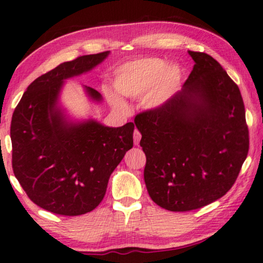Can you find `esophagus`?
Masks as SVG:
<instances>
[{"label":"esophagus","mask_w":263,"mask_h":263,"mask_svg":"<svg viewBox=\"0 0 263 263\" xmlns=\"http://www.w3.org/2000/svg\"><path fill=\"white\" fill-rule=\"evenodd\" d=\"M140 138H141L140 132L138 130H135V132H133V140H135V145H138L139 144Z\"/></svg>","instance_id":"34e87169"}]
</instances>
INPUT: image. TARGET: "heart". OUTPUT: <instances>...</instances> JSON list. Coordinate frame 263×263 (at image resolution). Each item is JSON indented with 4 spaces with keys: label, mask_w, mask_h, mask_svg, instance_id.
I'll use <instances>...</instances> for the list:
<instances>
[{
    "label": "heart",
    "mask_w": 263,
    "mask_h": 263,
    "mask_svg": "<svg viewBox=\"0 0 263 263\" xmlns=\"http://www.w3.org/2000/svg\"><path fill=\"white\" fill-rule=\"evenodd\" d=\"M182 70L177 64L167 65L159 58H144L119 66L115 72L114 87L117 92L130 98L143 97L148 109L162 105L181 84ZM112 105L122 107L123 102L115 92L106 90Z\"/></svg>",
    "instance_id": "heart-1"
}]
</instances>
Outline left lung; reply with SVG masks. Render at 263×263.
<instances>
[{
  "label": "left lung",
  "instance_id": "8db88e82",
  "mask_svg": "<svg viewBox=\"0 0 263 263\" xmlns=\"http://www.w3.org/2000/svg\"><path fill=\"white\" fill-rule=\"evenodd\" d=\"M189 53L195 64L181 91L135 118L147 192L171 212L198 210L223 197L249 148L239 87L213 57Z\"/></svg>",
  "mask_w": 263,
  "mask_h": 263
}]
</instances>
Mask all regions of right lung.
<instances>
[{"label": "right lung", "instance_id": "right-lung-1", "mask_svg": "<svg viewBox=\"0 0 263 263\" xmlns=\"http://www.w3.org/2000/svg\"><path fill=\"white\" fill-rule=\"evenodd\" d=\"M110 51L64 62L36 78L11 118L12 170L32 202L51 213L74 216L93 211L111 173L133 146L135 124L109 127L95 119L74 122L61 106L66 79L101 64ZM91 101L102 95L83 86Z\"/></svg>", "mask_w": 263, "mask_h": 263}]
</instances>
